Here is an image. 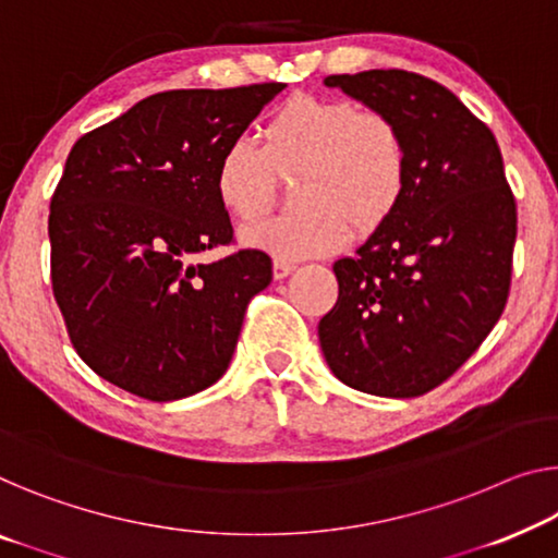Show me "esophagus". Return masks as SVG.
<instances>
[{"instance_id": "34e87169", "label": "esophagus", "mask_w": 558, "mask_h": 558, "mask_svg": "<svg viewBox=\"0 0 558 558\" xmlns=\"http://www.w3.org/2000/svg\"><path fill=\"white\" fill-rule=\"evenodd\" d=\"M295 270V263H290V260H278L272 263V276H276V280H282V278H288L290 272Z\"/></svg>"}]
</instances>
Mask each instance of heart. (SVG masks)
<instances>
[{
  "instance_id": "1",
  "label": "heart",
  "mask_w": 558,
  "mask_h": 558,
  "mask_svg": "<svg viewBox=\"0 0 558 558\" xmlns=\"http://www.w3.org/2000/svg\"><path fill=\"white\" fill-rule=\"evenodd\" d=\"M409 143L390 114L348 99L298 95L260 128V147L240 137L215 165L222 210L251 222L268 210L278 178H295V213L240 232L253 251L280 260L340 251L355 235L386 226L409 187Z\"/></svg>"
}]
</instances>
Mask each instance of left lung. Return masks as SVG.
<instances>
[{
  "label": "left lung",
  "instance_id": "1",
  "mask_svg": "<svg viewBox=\"0 0 558 558\" xmlns=\"http://www.w3.org/2000/svg\"><path fill=\"white\" fill-rule=\"evenodd\" d=\"M326 85L401 124L411 170L393 218L332 265L338 301L318 323L323 355L363 393L423 396L476 353L509 301L517 199L501 149L423 74L368 70Z\"/></svg>",
  "mask_w": 558,
  "mask_h": 558
}]
</instances>
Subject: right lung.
<instances>
[{
    "label": "right lung",
    "mask_w": 558,
    "mask_h": 558,
    "mask_svg": "<svg viewBox=\"0 0 558 558\" xmlns=\"http://www.w3.org/2000/svg\"><path fill=\"white\" fill-rule=\"evenodd\" d=\"M282 87L157 93L74 143L49 203L52 293L99 378L165 403L228 371L272 263L193 257L232 243L215 165Z\"/></svg>",
    "instance_id": "add662e5"
}]
</instances>
